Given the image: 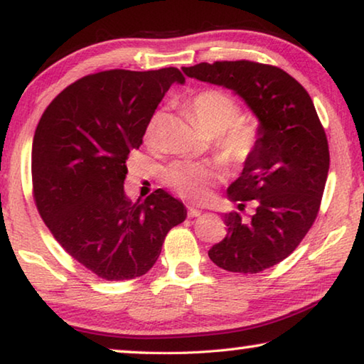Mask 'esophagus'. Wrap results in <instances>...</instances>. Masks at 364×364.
<instances>
[{"label":"esophagus","mask_w":364,"mask_h":364,"mask_svg":"<svg viewBox=\"0 0 364 364\" xmlns=\"http://www.w3.org/2000/svg\"><path fill=\"white\" fill-rule=\"evenodd\" d=\"M187 214H188V218H198L201 211L196 210V208H193V206H187Z\"/></svg>","instance_id":"obj_1"}]
</instances>
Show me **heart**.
Instances as JSON below:
<instances>
[{
	"label": "heart",
	"instance_id": "1",
	"mask_svg": "<svg viewBox=\"0 0 364 364\" xmlns=\"http://www.w3.org/2000/svg\"><path fill=\"white\" fill-rule=\"evenodd\" d=\"M186 108L193 116L201 132L216 136V151L224 164L230 168L242 166L255 153L259 143V127L252 121H238L240 106L229 93L216 88L201 90L187 100ZM166 116L156 111L146 126L145 139L156 143L163 134ZM218 171L206 163L181 161L166 172V181L178 195L188 200H205L210 187L216 182Z\"/></svg>",
	"mask_w": 364,
	"mask_h": 364
}]
</instances>
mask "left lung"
I'll use <instances>...</instances> for the list:
<instances>
[{"mask_svg": "<svg viewBox=\"0 0 364 364\" xmlns=\"http://www.w3.org/2000/svg\"><path fill=\"white\" fill-rule=\"evenodd\" d=\"M192 79L235 92L259 121V143L245 161L228 198L255 214H224L228 235L208 256L230 272L267 269L300 245L311 229L329 172V145L313 100L294 77L253 61L200 63L182 68Z\"/></svg>", "mask_w": 364, "mask_h": 364, "instance_id": "obj_1", "label": "left lung"}]
</instances>
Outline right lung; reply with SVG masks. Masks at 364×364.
Here are the masks:
<instances>
[{
	"label": "right lung",
	"mask_w": 364,
	"mask_h": 364,
	"mask_svg": "<svg viewBox=\"0 0 364 364\" xmlns=\"http://www.w3.org/2000/svg\"><path fill=\"white\" fill-rule=\"evenodd\" d=\"M176 68L112 69L82 77L41 116L32 146L33 200L65 252L106 281L151 269L164 238L187 210L163 188L132 203L124 192L129 153L139 150L148 121Z\"/></svg>",
	"instance_id": "1"
}]
</instances>
